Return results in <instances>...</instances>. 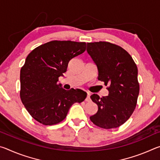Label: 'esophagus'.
<instances>
[{
    "label": "esophagus",
    "mask_w": 160,
    "mask_h": 160,
    "mask_svg": "<svg viewBox=\"0 0 160 160\" xmlns=\"http://www.w3.org/2000/svg\"><path fill=\"white\" fill-rule=\"evenodd\" d=\"M85 101L86 102H90L91 101V99H90V94L89 93V92H88V94H87V97H86V99H85Z\"/></svg>",
    "instance_id": "obj_1"
}]
</instances>
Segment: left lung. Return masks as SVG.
<instances>
[{"label":"left lung","instance_id":"8db88e82","mask_svg":"<svg viewBox=\"0 0 160 160\" xmlns=\"http://www.w3.org/2000/svg\"><path fill=\"white\" fill-rule=\"evenodd\" d=\"M87 51L97 65L98 80L109 90L106 97L91 95L98 111L90 118L102 128H117L131 117L136 107L140 90L137 66L125 49L110 42L88 43Z\"/></svg>","mask_w":160,"mask_h":160}]
</instances>
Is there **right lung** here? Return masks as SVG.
I'll use <instances>...</instances> for the list:
<instances>
[{"instance_id": "obj_1", "label": "right lung", "mask_w": 160, "mask_h": 160, "mask_svg": "<svg viewBox=\"0 0 160 160\" xmlns=\"http://www.w3.org/2000/svg\"><path fill=\"white\" fill-rule=\"evenodd\" d=\"M86 49L85 42L51 41L32 51L20 70V99L32 117L45 126L61 122L70 107L85 99L80 89L66 90L57 83L72 58Z\"/></svg>"}]
</instances>
